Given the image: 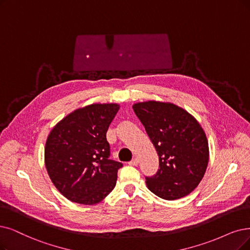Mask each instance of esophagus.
I'll list each match as a JSON object with an SVG mask.
<instances>
[{"instance_id":"obj_1","label":"esophagus","mask_w":250,"mask_h":250,"mask_svg":"<svg viewBox=\"0 0 250 250\" xmlns=\"http://www.w3.org/2000/svg\"><path fill=\"white\" fill-rule=\"evenodd\" d=\"M128 164H129V165H131V166H136V165L138 164V160L135 158V159L131 160L130 162H128Z\"/></svg>"}]
</instances>
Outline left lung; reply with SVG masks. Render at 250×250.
<instances>
[{"label":"left lung","mask_w":250,"mask_h":250,"mask_svg":"<svg viewBox=\"0 0 250 250\" xmlns=\"http://www.w3.org/2000/svg\"><path fill=\"white\" fill-rule=\"evenodd\" d=\"M159 156L157 173L146 177L151 192L165 200L188 195L200 184L209 160L206 134L186 109L148 101L132 105Z\"/></svg>","instance_id":"1"}]
</instances>
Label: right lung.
Here are the masks:
<instances>
[{"mask_svg":"<svg viewBox=\"0 0 250 250\" xmlns=\"http://www.w3.org/2000/svg\"><path fill=\"white\" fill-rule=\"evenodd\" d=\"M118 104H93L59 121L45 145V166L55 188L69 201L94 205L113 191L122 163L108 159L106 131Z\"/></svg>","mask_w":250,"mask_h":250,"instance_id":"right-lung-1","label":"right lung"}]
</instances>
